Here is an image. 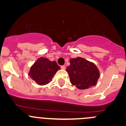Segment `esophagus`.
<instances>
[{
  "mask_svg": "<svg viewBox=\"0 0 126 126\" xmlns=\"http://www.w3.org/2000/svg\"><path fill=\"white\" fill-rule=\"evenodd\" d=\"M61 69H62V70H65L66 66H61Z\"/></svg>",
  "mask_w": 126,
  "mask_h": 126,
  "instance_id": "esophagus-1",
  "label": "esophagus"
}]
</instances>
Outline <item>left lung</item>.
Masks as SVG:
<instances>
[{"label":"left lung","mask_w":126,"mask_h":126,"mask_svg":"<svg viewBox=\"0 0 126 126\" xmlns=\"http://www.w3.org/2000/svg\"><path fill=\"white\" fill-rule=\"evenodd\" d=\"M66 67L71 84L81 90L87 89L97 84L100 71L93 63L82 57L71 59Z\"/></svg>","instance_id":"8db88e82"}]
</instances>
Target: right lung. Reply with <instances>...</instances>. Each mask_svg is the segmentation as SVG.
<instances>
[{
    "mask_svg": "<svg viewBox=\"0 0 126 126\" xmlns=\"http://www.w3.org/2000/svg\"><path fill=\"white\" fill-rule=\"evenodd\" d=\"M59 69L60 67L55 61L40 57L30 67L28 75L39 85H46L52 81Z\"/></svg>",
    "mask_w": 126,
    "mask_h": 126,
    "instance_id": "1",
    "label": "right lung"
}]
</instances>
